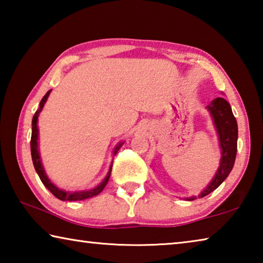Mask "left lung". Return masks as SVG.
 I'll return each mask as SVG.
<instances>
[{
	"instance_id": "1",
	"label": "left lung",
	"mask_w": 263,
	"mask_h": 263,
	"mask_svg": "<svg viewBox=\"0 0 263 263\" xmlns=\"http://www.w3.org/2000/svg\"><path fill=\"white\" fill-rule=\"evenodd\" d=\"M210 111L211 117L215 123L216 130L219 138V144L221 148V158L219 168L216 173L215 177L210 182L205 189L198 195V198L212 193L219 186L226 177L232 171L235 161V155H237V141H238V124L237 119L233 116L232 109L228 101L222 97H217L210 104L206 106ZM197 197L186 198L188 201H194Z\"/></svg>"
}]
</instances>
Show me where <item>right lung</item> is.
Instances as JSON below:
<instances>
[{"mask_svg":"<svg viewBox=\"0 0 263 263\" xmlns=\"http://www.w3.org/2000/svg\"><path fill=\"white\" fill-rule=\"evenodd\" d=\"M51 90H48L45 96L43 97L41 101V104H39V109L35 111V114L32 118V135H31V157H32V162L35 172L39 175V179L42 180L43 184L46 186V188L51 191V193L55 196L57 198H59L60 201H82V199H87L90 197H94V196L99 195L100 193H102V190L105 188L106 183L110 179V174H111V167L112 164L110 166L109 173L108 175L105 176V179L101 182V183L96 186L94 189L90 190H84V191H75V193H67V191L61 190L59 188L52 183V182L48 180V177L45 174V171H44L43 164H42V160H41V155H39V151H38V126H37V122H38V116L41 114V111L44 108V104L46 103L47 97L50 95ZM124 142H119V144L116 146L114 149V155H116V153L118 152V149L122 147V145Z\"/></svg>","mask_w":263,"mask_h":263,"instance_id":"obj_1","label":"right lung"}]
</instances>
